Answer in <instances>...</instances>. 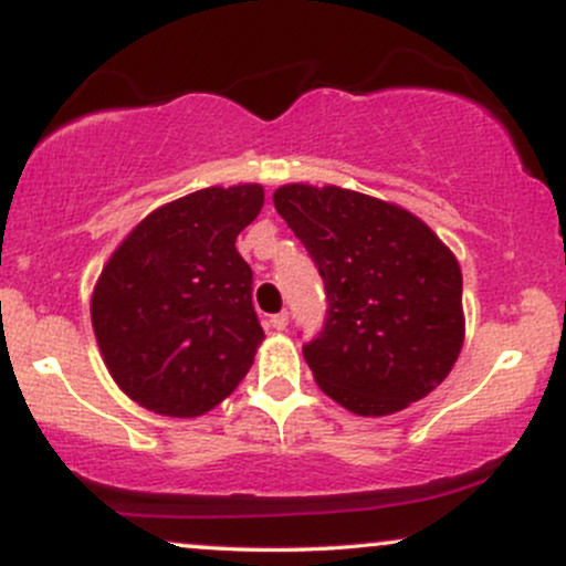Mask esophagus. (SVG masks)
<instances>
[{"instance_id":"1","label":"esophagus","mask_w":566,"mask_h":566,"mask_svg":"<svg viewBox=\"0 0 566 566\" xmlns=\"http://www.w3.org/2000/svg\"><path fill=\"white\" fill-rule=\"evenodd\" d=\"M287 314H274V316H269V329H274V333H282V329H287Z\"/></svg>"}]
</instances>
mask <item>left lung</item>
<instances>
[{"instance_id": "obj_1", "label": "left lung", "mask_w": 566, "mask_h": 566, "mask_svg": "<svg viewBox=\"0 0 566 566\" xmlns=\"http://www.w3.org/2000/svg\"><path fill=\"white\" fill-rule=\"evenodd\" d=\"M274 207L327 290L324 329L303 346L316 386L365 418L431 394L465 335L450 247L405 207L340 186H282Z\"/></svg>"}]
</instances>
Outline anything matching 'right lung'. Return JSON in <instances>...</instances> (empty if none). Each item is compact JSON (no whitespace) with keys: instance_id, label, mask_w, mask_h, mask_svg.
I'll return each instance as SVG.
<instances>
[{"instance_id":"right-lung-1","label":"right lung","mask_w":566,"mask_h":566,"mask_svg":"<svg viewBox=\"0 0 566 566\" xmlns=\"http://www.w3.org/2000/svg\"><path fill=\"white\" fill-rule=\"evenodd\" d=\"M263 186H210L159 207L114 250L93 290V329L116 386L167 418L210 412L250 373L263 327L237 237Z\"/></svg>"}]
</instances>
